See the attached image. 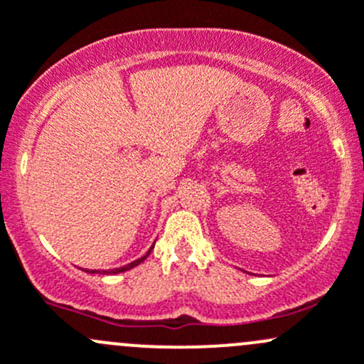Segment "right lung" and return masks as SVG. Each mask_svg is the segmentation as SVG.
I'll return each instance as SVG.
<instances>
[{
    "mask_svg": "<svg viewBox=\"0 0 364 364\" xmlns=\"http://www.w3.org/2000/svg\"><path fill=\"white\" fill-rule=\"evenodd\" d=\"M153 248H155V243L151 245V248H149V250L146 252V255H142L141 259L134 260V262H130V264H124V266H121V267H116V269H91V271H87V273H100V274H117V273H124V271L132 269V267H135V266H139V264H141V262H144V260L148 259L149 253H151Z\"/></svg>",
    "mask_w": 364,
    "mask_h": 364,
    "instance_id": "add662e5",
    "label": "right lung"
}]
</instances>
